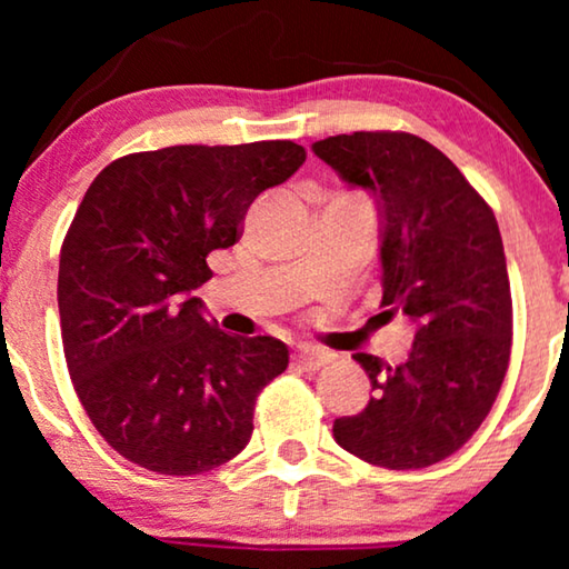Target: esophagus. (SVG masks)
Here are the masks:
<instances>
[{
    "label": "esophagus",
    "instance_id": "obj_1",
    "mask_svg": "<svg viewBox=\"0 0 569 569\" xmlns=\"http://www.w3.org/2000/svg\"><path fill=\"white\" fill-rule=\"evenodd\" d=\"M295 365H298V368H302V370H308V372H316L326 365V355L318 352V349L300 347L298 355H295Z\"/></svg>",
    "mask_w": 569,
    "mask_h": 569
}]
</instances>
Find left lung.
<instances>
[{
	"label": "left lung",
	"instance_id": "1",
	"mask_svg": "<svg viewBox=\"0 0 569 569\" xmlns=\"http://www.w3.org/2000/svg\"><path fill=\"white\" fill-rule=\"evenodd\" d=\"M378 209L386 313L417 326L407 362L357 352L372 393L333 440L383 469H427L456 453L508 372L512 300L495 212L461 170L407 131H355L313 144Z\"/></svg>",
	"mask_w": 569,
	"mask_h": 569
}]
</instances>
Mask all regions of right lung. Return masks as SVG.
Listing matches in <instances>:
<instances>
[{"instance_id": "add662e5", "label": "right lung", "mask_w": 569, "mask_h": 569, "mask_svg": "<svg viewBox=\"0 0 569 569\" xmlns=\"http://www.w3.org/2000/svg\"><path fill=\"white\" fill-rule=\"evenodd\" d=\"M302 162L284 139L162 147L113 160L77 207L57 287L67 368L90 422L131 463L193 477L251 440L256 396L290 352L217 329L193 290L253 199Z\"/></svg>"}]
</instances>
